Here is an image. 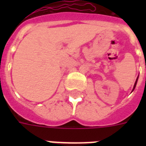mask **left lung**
Wrapping results in <instances>:
<instances>
[{"mask_svg":"<svg viewBox=\"0 0 146 146\" xmlns=\"http://www.w3.org/2000/svg\"><path fill=\"white\" fill-rule=\"evenodd\" d=\"M137 80H138V77H137V79H136V82H135V84H134L133 89V90H134V89H135V87H136V83H137Z\"/></svg>","mask_w":146,"mask_h":146,"instance_id":"obj_1","label":"left lung"}]
</instances>
